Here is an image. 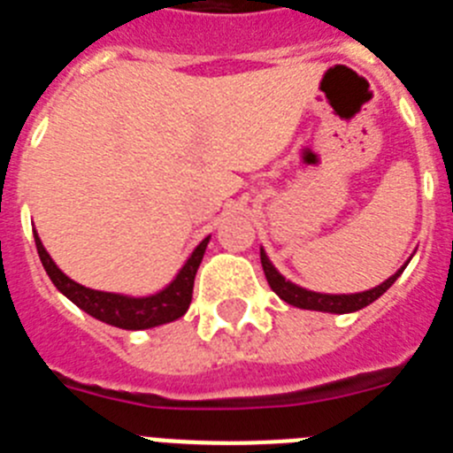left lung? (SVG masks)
Wrapping results in <instances>:
<instances>
[{
	"mask_svg": "<svg viewBox=\"0 0 453 453\" xmlns=\"http://www.w3.org/2000/svg\"><path fill=\"white\" fill-rule=\"evenodd\" d=\"M259 259H262V269H265L266 280H269L271 289H273L278 296L282 298L285 303L294 305V308L301 310H317V312H333V314H346V312H356V310L367 308L369 303H373L379 296H383L395 280L403 273L406 265L401 266L395 275H390L388 280L380 282L379 287H373V289H367V292H357V294H319V292H310V289H303V287L294 285V282L285 280V275L278 273L273 265H271V259L266 257L265 249H259Z\"/></svg>",
	"mask_w": 453,
	"mask_h": 453,
	"instance_id": "obj_1",
	"label": "left lung"
}]
</instances>
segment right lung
Returning <instances> with one entry per match:
<instances>
[{
	"instance_id": "add662e5",
	"label": "right lung",
	"mask_w": 453,
	"mask_h": 453,
	"mask_svg": "<svg viewBox=\"0 0 453 453\" xmlns=\"http://www.w3.org/2000/svg\"><path fill=\"white\" fill-rule=\"evenodd\" d=\"M34 239H36V249L38 255H41L42 266H45L50 280L54 282L58 292L63 296H68L77 308H81L90 317L125 330H145L161 324H171V321L180 319L187 312L191 294H194L196 271H198L204 249L210 243V237H204L196 246L194 253L188 255V259L184 262L180 273L173 278L171 285L164 287L161 292L150 294V296H125V294L88 289V287L74 282L73 278H68L54 265V259L45 250L36 230H34Z\"/></svg>"
}]
</instances>
